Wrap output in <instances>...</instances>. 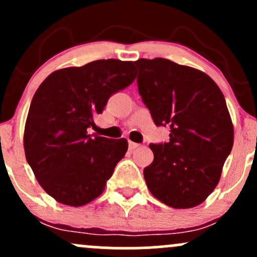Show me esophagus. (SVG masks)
<instances>
[{
    "instance_id": "1",
    "label": "esophagus",
    "mask_w": 257,
    "mask_h": 257,
    "mask_svg": "<svg viewBox=\"0 0 257 257\" xmlns=\"http://www.w3.org/2000/svg\"><path fill=\"white\" fill-rule=\"evenodd\" d=\"M139 146H140V144H137V143H133V141H129V149H131V150L138 149Z\"/></svg>"
}]
</instances>
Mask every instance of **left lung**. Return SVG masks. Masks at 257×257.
Returning <instances> with one entry per match:
<instances>
[{
  "label": "left lung",
  "mask_w": 257,
  "mask_h": 257,
  "mask_svg": "<svg viewBox=\"0 0 257 257\" xmlns=\"http://www.w3.org/2000/svg\"><path fill=\"white\" fill-rule=\"evenodd\" d=\"M138 88L157 126H170L169 141L151 144L155 158L144 169L156 198L175 209L204 202L219 184L233 146L225 96L204 72L163 58L139 59Z\"/></svg>",
  "instance_id": "1"
}]
</instances>
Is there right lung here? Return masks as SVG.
Wrapping results in <instances>:
<instances>
[{"label":"right lung","instance_id":"obj_1","mask_svg":"<svg viewBox=\"0 0 257 257\" xmlns=\"http://www.w3.org/2000/svg\"><path fill=\"white\" fill-rule=\"evenodd\" d=\"M132 61L96 60L58 70L41 83L26 118L24 150L37 181L65 205L87 204L104 192L128 150L125 139L93 137L94 116L135 79Z\"/></svg>","mask_w":257,"mask_h":257}]
</instances>
